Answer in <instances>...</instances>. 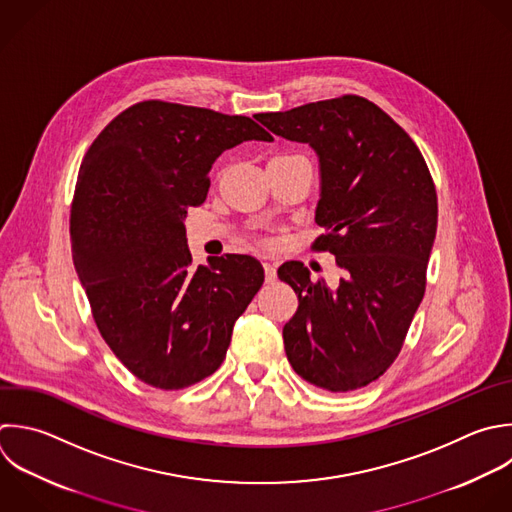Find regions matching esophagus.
<instances>
[{"label": "esophagus", "mask_w": 512, "mask_h": 512, "mask_svg": "<svg viewBox=\"0 0 512 512\" xmlns=\"http://www.w3.org/2000/svg\"><path fill=\"white\" fill-rule=\"evenodd\" d=\"M264 274H266L268 284H272L276 280V266L270 260H264Z\"/></svg>", "instance_id": "obj_1"}]
</instances>
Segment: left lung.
I'll return each mask as SVG.
<instances>
[{"label":"left lung","mask_w":512,"mask_h":512,"mask_svg":"<svg viewBox=\"0 0 512 512\" xmlns=\"http://www.w3.org/2000/svg\"><path fill=\"white\" fill-rule=\"evenodd\" d=\"M254 118L318 156L316 246L342 270L330 288L300 262L278 268L300 302L282 330L286 356L318 388H362L394 362L424 296L438 218L430 172L410 136L358 96Z\"/></svg>","instance_id":"1"}]
</instances>
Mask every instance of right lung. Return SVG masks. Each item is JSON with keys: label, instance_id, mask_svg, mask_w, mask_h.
<instances>
[{"label": "right lung", "instance_id": "obj_1", "mask_svg": "<svg viewBox=\"0 0 512 512\" xmlns=\"http://www.w3.org/2000/svg\"><path fill=\"white\" fill-rule=\"evenodd\" d=\"M248 140L272 136L246 116L154 100L116 116L84 156L74 266L104 340L150 386L178 390L216 372L264 282L244 254L194 266L184 226L218 156Z\"/></svg>", "mask_w": 512, "mask_h": 512}]
</instances>
